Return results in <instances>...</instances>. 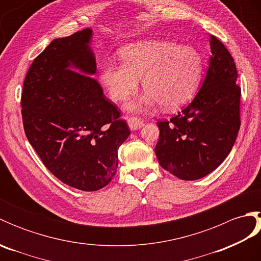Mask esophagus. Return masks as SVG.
<instances>
[{"mask_svg": "<svg viewBox=\"0 0 261 261\" xmlns=\"http://www.w3.org/2000/svg\"><path fill=\"white\" fill-rule=\"evenodd\" d=\"M127 125L132 131L139 130L143 125V121L138 116H130V118H127Z\"/></svg>", "mask_w": 261, "mask_h": 261, "instance_id": "1", "label": "esophagus"}]
</instances>
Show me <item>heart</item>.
Here are the masks:
<instances>
[{"label": "heart", "mask_w": 261, "mask_h": 261, "mask_svg": "<svg viewBox=\"0 0 261 261\" xmlns=\"http://www.w3.org/2000/svg\"><path fill=\"white\" fill-rule=\"evenodd\" d=\"M122 63H105L99 69V82L114 102H124L139 87L146 92L126 104L129 111H143L160 104L175 110L195 94L203 73V59L190 45L166 40H143L120 50Z\"/></svg>", "instance_id": "obj_1"}]
</instances>
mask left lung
<instances>
[{
    "label": "left lung",
    "mask_w": 261,
    "mask_h": 261,
    "mask_svg": "<svg viewBox=\"0 0 261 261\" xmlns=\"http://www.w3.org/2000/svg\"><path fill=\"white\" fill-rule=\"evenodd\" d=\"M211 58L193 101L160 130L154 152L160 166L184 180L208 175L228 157L240 129L241 88L231 54L211 36Z\"/></svg>",
    "instance_id": "1"
}]
</instances>
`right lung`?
<instances>
[{
	"mask_svg": "<svg viewBox=\"0 0 261 261\" xmlns=\"http://www.w3.org/2000/svg\"><path fill=\"white\" fill-rule=\"evenodd\" d=\"M91 39L86 28L53 40L31 64L21 96L25 136L43 165L66 185L86 192L112 180L118 149L130 135L118 108L87 76L96 73Z\"/></svg>",
	"mask_w": 261,
	"mask_h": 261,
	"instance_id": "add662e5",
	"label": "right lung"
}]
</instances>
